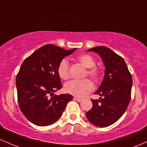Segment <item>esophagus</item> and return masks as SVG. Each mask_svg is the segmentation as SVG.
Segmentation results:
<instances>
[{
  "mask_svg": "<svg viewBox=\"0 0 147 147\" xmlns=\"http://www.w3.org/2000/svg\"><path fill=\"white\" fill-rule=\"evenodd\" d=\"M74 99L75 100H76V101H78V102H81L82 100V98H78V97H74Z\"/></svg>",
  "mask_w": 147,
  "mask_h": 147,
  "instance_id": "1",
  "label": "esophagus"
}]
</instances>
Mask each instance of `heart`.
<instances>
[{"mask_svg": "<svg viewBox=\"0 0 147 147\" xmlns=\"http://www.w3.org/2000/svg\"><path fill=\"white\" fill-rule=\"evenodd\" d=\"M77 60L82 66L87 69V74L90 78L95 81H98L100 78V70L94 67L95 60L88 54H80L77 57ZM57 74L62 80H68L69 74V65L68 61L63 59L60 61L57 67ZM94 89L92 82L89 79L82 80H72L67 82L65 86L66 92L75 96L78 98H83L90 94Z\"/></svg>", "mask_w": 147, "mask_h": 147, "instance_id": "heart-1", "label": "heart"}]
</instances>
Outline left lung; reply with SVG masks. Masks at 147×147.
I'll list each match as a JSON object with an SVG mask.
<instances>
[{
	"label": "left lung",
	"instance_id": "left-lung-1",
	"mask_svg": "<svg viewBox=\"0 0 147 147\" xmlns=\"http://www.w3.org/2000/svg\"><path fill=\"white\" fill-rule=\"evenodd\" d=\"M100 56L105 66V75L95 94L99 99H92L93 106L86 113L87 119L98 127L113 124L126 112L131 100L133 79L123 57L109 48L96 47L88 50Z\"/></svg>",
	"mask_w": 147,
	"mask_h": 147
}]
</instances>
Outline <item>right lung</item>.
Segmentation results:
<instances>
[{"mask_svg": "<svg viewBox=\"0 0 147 147\" xmlns=\"http://www.w3.org/2000/svg\"><path fill=\"white\" fill-rule=\"evenodd\" d=\"M76 49L65 50L47 44L24 61L16 76V86L20 109L30 122L42 126L53 124L72 100L69 94L49 96L62 87L57 74L59 63Z\"/></svg>", "mask_w": 147, "mask_h": 147, "instance_id": "1", "label": "right lung"}]
</instances>
